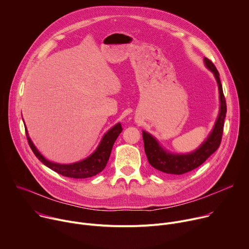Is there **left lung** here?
Instances as JSON below:
<instances>
[{"label": "left lung", "mask_w": 249, "mask_h": 249, "mask_svg": "<svg viewBox=\"0 0 249 249\" xmlns=\"http://www.w3.org/2000/svg\"><path fill=\"white\" fill-rule=\"evenodd\" d=\"M206 67L214 74L218 83L220 91V113L217 118L213 131L210 133L208 138L203 142V144L194 152L190 154H171L166 152L151 134L143 131V140L145 153L147 155L150 164L164 173L180 175L189 172L198 166H200L205 160L214 154L221 145L224 122L227 113L226 98L223 92V87L220 80V74L217 68L208 58H204Z\"/></svg>", "instance_id": "obj_1"}]
</instances>
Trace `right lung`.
<instances>
[{
  "label": "right lung",
  "mask_w": 249,
  "mask_h": 249,
  "mask_svg": "<svg viewBox=\"0 0 249 249\" xmlns=\"http://www.w3.org/2000/svg\"><path fill=\"white\" fill-rule=\"evenodd\" d=\"M121 132L122 126L120 123H118L103 136L97 149L89 158L75 163L60 164L49 161L37 151V149L33 145L32 141L30 140L25 127V134L28 145L31 148L33 154L36 156V158L43 164H45L55 172L66 177H71V178H89V177L94 176L97 173L101 172L109 160L114 142L116 141Z\"/></svg>",
  "instance_id": "add662e5"
}]
</instances>
